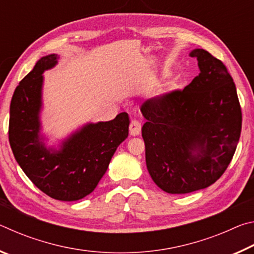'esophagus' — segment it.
<instances>
[{
  "mask_svg": "<svg viewBox=\"0 0 254 254\" xmlns=\"http://www.w3.org/2000/svg\"><path fill=\"white\" fill-rule=\"evenodd\" d=\"M141 133V123L137 120H132L130 124V134L133 136L139 135Z\"/></svg>",
  "mask_w": 254,
  "mask_h": 254,
  "instance_id": "34e87169",
  "label": "esophagus"
}]
</instances>
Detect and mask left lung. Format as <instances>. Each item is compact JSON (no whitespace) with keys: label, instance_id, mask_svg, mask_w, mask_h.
<instances>
[{"label":"left lung","instance_id":"1","mask_svg":"<svg viewBox=\"0 0 254 254\" xmlns=\"http://www.w3.org/2000/svg\"><path fill=\"white\" fill-rule=\"evenodd\" d=\"M199 75L183 91L145 102L141 112L145 162L157 186L187 194L210 186L231 162L242 113L232 76L204 49L189 53Z\"/></svg>","mask_w":254,"mask_h":254}]
</instances>
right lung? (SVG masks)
Returning <instances> with one entry per match:
<instances>
[{
  "label": "right lung",
  "instance_id": "add662e5",
  "mask_svg": "<svg viewBox=\"0 0 254 254\" xmlns=\"http://www.w3.org/2000/svg\"><path fill=\"white\" fill-rule=\"evenodd\" d=\"M58 59L57 54L41 57L15 88L8 141L21 169L41 191L54 199L74 201L96 188L128 135L130 118L122 112L111 121L87 122L49 145L41 121L44 72L57 65Z\"/></svg>",
  "mask_w": 254,
  "mask_h": 254
}]
</instances>
